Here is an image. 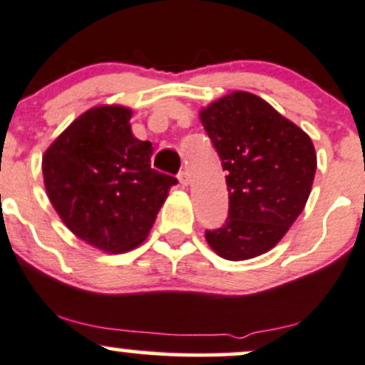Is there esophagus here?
I'll return each instance as SVG.
<instances>
[{
    "label": "esophagus",
    "mask_w": 365,
    "mask_h": 365,
    "mask_svg": "<svg viewBox=\"0 0 365 365\" xmlns=\"http://www.w3.org/2000/svg\"><path fill=\"white\" fill-rule=\"evenodd\" d=\"M178 180H180V183H182L183 187H187V185H189V183H190V175H189V173H187L185 170L180 171V173H178Z\"/></svg>",
    "instance_id": "34e87169"
}]
</instances>
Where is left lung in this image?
<instances>
[{"instance_id": "1", "label": "left lung", "mask_w": 365, "mask_h": 365, "mask_svg": "<svg viewBox=\"0 0 365 365\" xmlns=\"http://www.w3.org/2000/svg\"><path fill=\"white\" fill-rule=\"evenodd\" d=\"M227 171L229 217L206 231L215 253L247 260L269 252L304 210L317 152L312 138L267 101L234 91L199 112Z\"/></svg>"}]
</instances>
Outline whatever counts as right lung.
<instances>
[{"label": "right lung", "mask_w": 365, "mask_h": 365, "mask_svg": "<svg viewBox=\"0 0 365 365\" xmlns=\"http://www.w3.org/2000/svg\"><path fill=\"white\" fill-rule=\"evenodd\" d=\"M133 110L101 105L71 122L41 159L53 210L70 231L106 253L140 247L178 180L152 170V143L134 138Z\"/></svg>", "instance_id": "add662e5"}]
</instances>
